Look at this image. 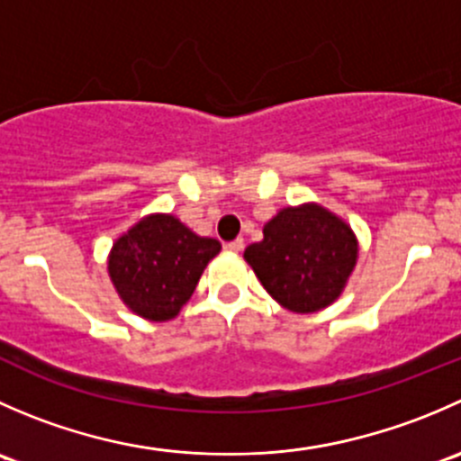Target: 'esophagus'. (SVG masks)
<instances>
[{
    "label": "esophagus",
    "instance_id": "obj_1",
    "mask_svg": "<svg viewBox=\"0 0 461 461\" xmlns=\"http://www.w3.org/2000/svg\"><path fill=\"white\" fill-rule=\"evenodd\" d=\"M243 239H236V240H230V243L225 245L227 249H230V252H240V249H243Z\"/></svg>",
    "mask_w": 461,
    "mask_h": 461
}]
</instances>
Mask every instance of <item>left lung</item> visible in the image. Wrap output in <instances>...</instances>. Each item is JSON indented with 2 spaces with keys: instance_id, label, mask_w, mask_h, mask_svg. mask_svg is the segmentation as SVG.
Listing matches in <instances>:
<instances>
[{
  "instance_id": "1",
  "label": "left lung",
  "mask_w": 461,
  "mask_h": 461,
  "mask_svg": "<svg viewBox=\"0 0 461 461\" xmlns=\"http://www.w3.org/2000/svg\"><path fill=\"white\" fill-rule=\"evenodd\" d=\"M350 227L319 204L278 212L263 227V240L245 249L258 281L292 312H317L339 299L357 263Z\"/></svg>"
}]
</instances>
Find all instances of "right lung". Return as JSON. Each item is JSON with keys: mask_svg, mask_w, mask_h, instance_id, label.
I'll return each mask as SVG.
<instances>
[{"mask_svg": "<svg viewBox=\"0 0 461 461\" xmlns=\"http://www.w3.org/2000/svg\"><path fill=\"white\" fill-rule=\"evenodd\" d=\"M221 243L169 213H153L115 240L109 274L120 299L149 321H169L194 294Z\"/></svg>", "mask_w": 461, "mask_h": 461, "instance_id": "obj_1", "label": "right lung"}]
</instances>
